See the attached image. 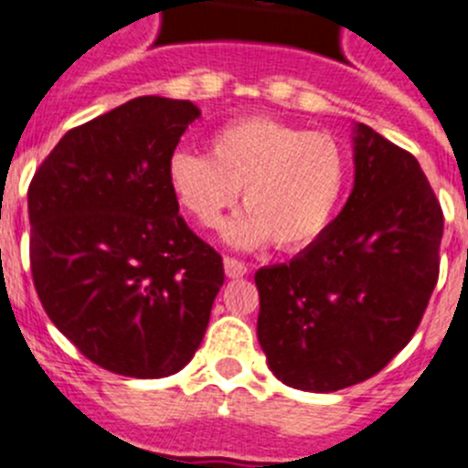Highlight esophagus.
Returning a JSON list of instances; mask_svg holds the SVG:
<instances>
[{"mask_svg": "<svg viewBox=\"0 0 468 468\" xmlns=\"http://www.w3.org/2000/svg\"><path fill=\"white\" fill-rule=\"evenodd\" d=\"M224 268H226V275H229L230 280H238V277L247 275V265H244L239 259H233V256H226Z\"/></svg>", "mask_w": 468, "mask_h": 468, "instance_id": "34e87169", "label": "esophagus"}]
</instances>
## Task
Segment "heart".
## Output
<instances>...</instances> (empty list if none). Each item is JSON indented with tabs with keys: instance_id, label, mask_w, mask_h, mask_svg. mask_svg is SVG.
Returning a JSON list of instances; mask_svg holds the SVG:
<instances>
[{
	"instance_id": "obj_1",
	"label": "heart",
	"mask_w": 468,
	"mask_h": 468,
	"mask_svg": "<svg viewBox=\"0 0 468 468\" xmlns=\"http://www.w3.org/2000/svg\"><path fill=\"white\" fill-rule=\"evenodd\" d=\"M207 151H175L167 163L170 188L205 229L221 224L242 191L247 209L224 229L239 250L271 239L277 250L314 242L347 184V155L335 137L271 116L229 121L209 134Z\"/></svg>"
}]
</instances>
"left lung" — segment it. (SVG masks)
<instances>
[{
  "label": "left lung",
  "instance_id": "obj_1",
  "mask_svg": "<svg viewBox=\"0 0 468 468\" xmlns=\"http://www.w3.org/2000/svg\"><path fill=\"white\" fill-rule=\"evenodd\" d=\"M355 188L289 263L254 275L256 335L277 380L338 391L410 343L439 282L443 209L418 158L356 125Z\"/></svg>",
  "mask_w": 468,
  "mask_h": 468
}]
</instances>
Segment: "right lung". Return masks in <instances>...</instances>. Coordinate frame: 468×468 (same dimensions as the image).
I'll return each instance as SVG.
<instances>
[{
  "mask_svg": "<svg viewBox=\"0 0 468 468\" xmlns=\"http://www.w3.org/2000/svg\"><path fill=\"white\" fill-rule=\"evenodd\" d=\"M200 109L144 95L71 128L27 191L29 268L86 359L165 378L200 347L224 261L179 214L167 163Z\"/></svg>",
  "mask_w": 468,
  "mask_h": 468,
  "instance_id": "obj_1",
  "label": "right lung"
}]
</instances>
